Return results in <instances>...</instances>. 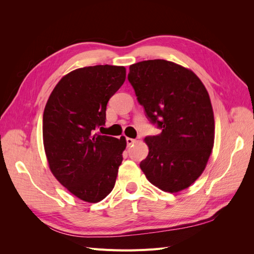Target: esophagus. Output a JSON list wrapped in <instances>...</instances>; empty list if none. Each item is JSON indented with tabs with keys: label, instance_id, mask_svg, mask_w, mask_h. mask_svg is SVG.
<instances>
[{
	"label": "esophagus",
	"instance_id": "obj_1",
	"mask_svg": "<svg viewBox=\"0 0 254 254\" xmlns=\"http://www.w3.org/2000/svg\"><path fill=\"white\" fill-rule=\"evenodd\" d=\"M126 142H127V146H131V145H133L135 143V140L131 139V137H127Z\"/></svg>",
	"mask_w": 254,
	"mask_h": 254
}]
</instances>
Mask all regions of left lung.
Segmentation results:
<instances>
[{"instance_id":"obj_1","label":"left lung","mask_w":254,"mask_h":254,"mask_svg":"<svg viewBox=\"0 0 254 254\" xmlns=\"http://www.w3.org/2000/svg\"><path fill=\"white\" fill-rule=\"evenodd\" d=\"M137 102L161 133L145 137L149 152L140 163L150 183L170 193L188 189L204 171L214 145V114L201 80L163 59L130 65Z\"/></svg>"}]
</instances>
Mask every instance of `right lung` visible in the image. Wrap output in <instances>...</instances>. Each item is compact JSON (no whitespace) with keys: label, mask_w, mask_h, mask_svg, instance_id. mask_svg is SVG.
Segmentation results:
<instances>
[{"label":"right lung","mask_w":254,"mask_h":254,"mask_svg":"<svg viewBox=\"0 0 254 254\" xmlns=\"http://www.w3.org/2000/svg\"><path fill=\"white\" fill-rule=\"evenodd\" d=\"M126 78V68L94 65L64 76L43 112V144L50 170L73 195L98 202L113 190L126 148L121 139L96 133L106 123L111 96Z\"/></svg>","instance_id":"obj_1"}]
</instances>
